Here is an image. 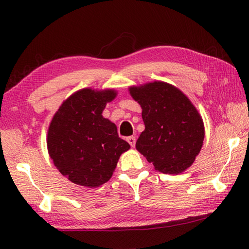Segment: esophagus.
I'll return each mask as SVG.
<instances>
[{"label": "esophagus", "mask_w": 249, "mask_h": 249, "mask_svg": "<svg viewBox=\"0 0 249 249\" xmlns=\"http://www.w3.org/2000/svg\"><path fill=\"white\" fill-rule=\"evenodd\" d=\"M127 142L130 144L131 147H135V144H136V138L134 136H130V137H127Z\"/></svg>", "instance_id": "34e87169"}]
</instances>
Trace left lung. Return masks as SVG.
Segmentation results:
<instances>
[{
    "label": "left lung",
    "mask_w": 249,
    "mask_h": 249,
    "mask_svg": "<svg viewBox=\"0 0 249 249\" xmlns=\"http://www.w3.org/2000/svg\"><path fill=\"white\" fill-rule=\"evenodd\" d=\"M140 105L144 130L136 149L155 170L179 174L193 165L204 140L203 120L181 89L163 81L128 89Z\"/></svg>",
    "instance_id": "8db88e82"
}]
</instances>
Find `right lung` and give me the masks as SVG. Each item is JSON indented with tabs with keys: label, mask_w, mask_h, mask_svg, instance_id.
Listing matches in <instances>:
<instances>
[{
	"label": "right lung",
	"mask_w": 249,
	"mask_h": 249,
	"mask_svg": "<svg viewBox=\"0 0 249 249\" xmlns=\"http://www.w3.org/2000/svg\"><path fill=\"white\" fill-rule=\"evenodd\" d=\"M118 92L81 89L62 103L52 118L47 147L63 176L77 185L96 188L108 182L120 156L130 149L103 111Z\"/></svg>",
	"instance_id": "obj_1"
}]
</instances>
